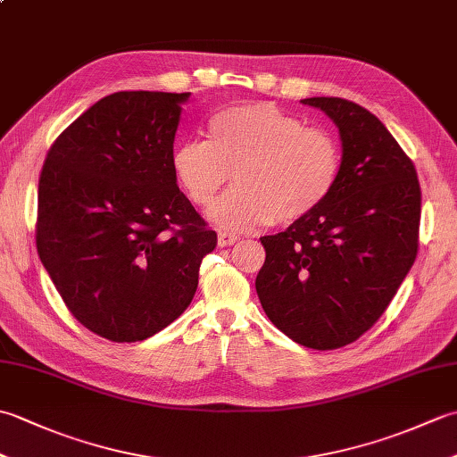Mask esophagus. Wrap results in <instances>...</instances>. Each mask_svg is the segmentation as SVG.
I'll list each match as a JSON object with an SVG mask.
<instances>
[{"mask_svg": "<svg viewBox=\"0 0 457 457\" xmlns=\"http://www.w3.org/2000/svg\"><path fill=\"white\" fill-rule=\"evenodd\" d=\"M239 237L236 234H229V231H218V245L220 247H229L234 245Z\"/></svg>", "mask_w": 457, "mask_h": 457, "instance_id": "esophagus-1", "label": "esophagus"}]
</instances>
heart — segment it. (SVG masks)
Returning a JSON list of instances; mask_svg holds the SVG:
<instances>
[{
	"label": "heart",
	"instance_id": "obj_1",
	"mask_svg": "<svg viewBox=\"0 0 457 457\" xmlns=\"http://www.w3.org/2000/svg\"><path fill=\"white\" fill-rule=\"evenodd\" d=\"M210 141L187 139L170 157L174 180L196 208H206L231 180L210 216L226 229L245 231L273 220L310 216L332 194L342 151L322 128H306L295 113L269 102L231 105L208 121Z\"/></svg>",
	"mask_w": 457,
	"mask_h": 457
}]
</instances>
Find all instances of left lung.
Returning <instances> with one entry per match:
<instances>
[{
  "instance_id": "obj_1",
  "label": "left lung",
  "mask_w": 457,
  "mask_h": 457,
  "mask_svg": "<svg viewBox=\"0 0 457 457\" xmlns=\"http://www.w3.org/2000/svg\"><path fill=\"white\" fill-rule=\"evenodd\" d=\"M334 120L342 170L310 216L261 237L255 288L280 332L310 349L361 337L391 304L419 253L422 192L412 161L371 112L344 98H306Z\"/></svg>"
}]
</instances>
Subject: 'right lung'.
<instances>
[{
	"label": "right lung",
	"instance_id": "add662e5",
	"mask_svg": "<svg viewBox=\"0 0 457 457\" xmlns=\"http://www.w3.org/2000/svg\"><path fill=\"white\" fill-rule=\"evenodd\" d=\"M188 96H105L58 135L38 177L41 263L72 316L110 342L174 322L218 244L170 167Z\"/></svg>",
	"mask_w": 457,
	"mask_h": 457
}]
</instances>
